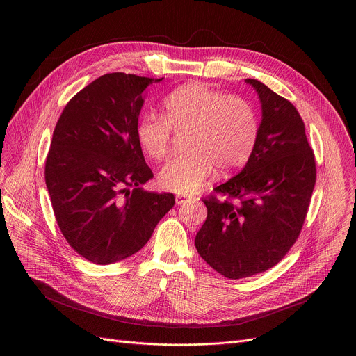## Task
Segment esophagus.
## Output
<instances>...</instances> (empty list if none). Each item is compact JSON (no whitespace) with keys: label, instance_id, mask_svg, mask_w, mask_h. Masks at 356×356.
I'll list each match as a JSON object with an SVG mask.
<instances>
[{"label":"esophagus","instance_id":"34e87169","mask_svg":"<svg viewBox=\"0 0 356 356\" xmlns=\"http://www.w3.org/2000/svg\"><path fill=\"white\" fill-rule=\"evenodd\" d=\"M191 195H187V194H177L176 195V204H183V202H186L187 200H190Z\"/></svg>","mask_w":356,"mask_h":356}]
</instances>
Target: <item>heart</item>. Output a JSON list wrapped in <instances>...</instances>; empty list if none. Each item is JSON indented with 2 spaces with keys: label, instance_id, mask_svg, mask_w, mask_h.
<instances>
[{
  "label": "heart",
  "instance_id": "heart-1",
  "mask_svg": "<svg viewBox=\"0 0 356 356\" xmlns=\"http://www.w3.org/2000/svg\"><path fill=\"white\" fill-rule=\"evenodd\" d=\"M172 129L187 134V152L161 169L158 181L165 190L190 194L216 169L229 175L248 162L258 139L259 121L245 98L193 83L168 95L165 115L145 114L136 124L135 136L145 154L159 161L170 149Z\"/></svg>",
  "mask_w": 356,
  "mask_h": 356
}]
</instances>
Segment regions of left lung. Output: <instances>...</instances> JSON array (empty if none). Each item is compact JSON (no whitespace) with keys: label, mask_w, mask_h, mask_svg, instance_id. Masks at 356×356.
<instances>
[{"label":"left lung","mask_w":356,"mask_h":356,"mask_svg":"<svg viewBox=\"0 0 356 356\" xmlns=\"http://www.w3.org/2000/svg\"><path fill=\"white\" fill-rule=\"evenodd\" d=\"M245 83L261 101L258 139L243 169L214 188L225 198L204 200L207 220L194 239L200 257L228 279L266 272L284 258L316 184L314 154L298 111L264 83Z\"/></svg>","instance_id":"8db88e82"}]
</instances>
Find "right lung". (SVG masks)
I'll return each instance as SVG.
<instances>
[{
  "label": "right lung",
  "instance_id": "obj_1",
  "mask_svg": "<svg viewBox=\"0 0 356 356\" xmlns=\"http://www.w3.org/2000/svg\"><path fill=\"white\" fill-rule=\"evenodd\" d=\"M159 81L125 73L101 76L69 101L54 131L46 187L63 236L92 264L134 255L175 206L172 193L140 187L154 173L135 128L143 91Z\"/></svg>",
  "mask_w": 356,
  "mask_h": 356
}]
</instances>
